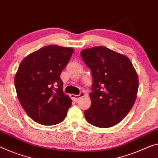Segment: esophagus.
Masks as SVG:
<instances>
[{"label": "esophagus", "mask_w": 158, "mask_h": 158, "mask_svg": "<svg viewBox=\"0 0 158 158\" xmlns=\"http://www.w3.org/2000/svg\"><path fill=\"white\" fill-rule=\"evenodd\" d=\"M84 96V93H80L79 95H71V98L74 101H77L80 98Z\"/></svg>", "instance_id": "1"}]
</instances>
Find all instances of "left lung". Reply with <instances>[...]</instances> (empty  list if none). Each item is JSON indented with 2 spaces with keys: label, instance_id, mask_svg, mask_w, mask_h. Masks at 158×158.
Returning a JSON list of instances; mask_svg holds the SVG:
<instances>
[{
  "label": "left lung",
  "instance_id": "left-lung-1",
  "mask_svg": "<svg viewBox=\"0 0 158 158\" xmlns=\"http://www.w3.org/2000/svg\"><path fill=\"white\" fill-rule=\"evenodd\" d=\"M81 58L91 69V106L84 111L89 124L108 128L118 124L133 107L138 75L128 57L104 46L84 49Z\"/></svg>",
  "mask_w": 158,
  "mask_h": 158
}]
</instances>
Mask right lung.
<instances>
[{"label": "right lung", "mask_w": 158, "mask_h": 158, "mask_svg": "<svg viewBox=\"0 0 158 158\" xmlns=\"http://www.w3.org/2000/svg\"><path fill=\"white\" fill-rule=\"evenodd\" d=\"M74 52L71 48L44 46L22 61L15 77L19 102L29 117L42 125L65 118L72 100L62 91V70Z\"/></svg>", "instance_id": "1"}]
</instances>
